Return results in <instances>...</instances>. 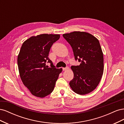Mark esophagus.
I'll return each instance as SVG.
<instances>
[{
    "instance_id": "esophagus-1",
    "label": "esophagus",
    "mask_w": 124,
    "mask_h": 124,
    "mask_svg": "<svg viewBox=\"0 0 124 124\" xmlns=\"http://www.w3.org/2000/svg\"><path fill=\"white\" fill-rule=\"evenodd\" d=\"M69 69V67H66L65 68H62V70L63 71H66L67 70H68Z\"/></svg>"
}]
</instances>
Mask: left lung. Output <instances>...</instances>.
<instances>
[{"label":"left lung","instance_id":"1","mask_svg":"<svg viewBox=\"0 0 124 124\" xmlns=\"http://www.w3.org/2000/svg\"><path fill=\"white\" fill-rule=\"evenodd\" d=\"M72 47L79 66H72L74 77L69 85L79 95H86L98 85L103 73V55L99 40L91 33L73 31L62 35Z\"/></svg>","mask_w":124,"mask_h":124}]
</instances>
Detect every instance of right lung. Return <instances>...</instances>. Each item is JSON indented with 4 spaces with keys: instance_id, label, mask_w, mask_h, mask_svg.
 Wrapping results in <instances>:
<instances>
[{
    "instance_id": "1",
    "label": "right lung",
    "mask_w": 124,
    "mask_h": 124,
    "mask_svg": "<svg viewBox=\"0 0 124 124\" xmlns=\"http://www.w3.org/2000/svg\"><path fill=\"white\" fill-rule=\"evenodd\" d=\"M59 38V35L41 34L31 37L22 44L17 56L18 71L23 83L33 96L44 98L50 95L62 72V68H55L48 57L52 46Z\"/></svg>"
}]
</instances>
